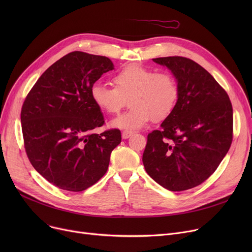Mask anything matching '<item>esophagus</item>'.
Returning <instances> with one entry per match:
<instances>
[{"label":"esophagus","mask_w":252,"mask_h":252,"mask_svg":"<svg viewBox=\"0 0 252 252\" xmlns=\"http://www.w3.org/2000/svg\"><path fill=\"white\" fill-rule=\"evenodd\" d=\"M131 135H133V131H130V130H124L123 134H122V137H123V139H128Z\"/></svg>","instance_id":"esophagus-1"}]
</instances>
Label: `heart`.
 I'll use <instances>...</instances> for the list:
<instances>
[{"label": "heart", "mask_w": 252, "mask_h": 252, "mask_svg": "<svg viewBox=\"0 0 252 252\" xmlns=\"http://www.w3.org/2000/svg\"><path fill=\"white\" fill-rule=\"evenodd\" d=\"M110 87L101 83L93 85L91 97L98 107L109 114L121 111L127 103L130 108L114 118L111 126L126 130L138 129L150 118L161 122L176 108L180 88L174 74L138 64H129L113 76Z\"/></svg>", "instance_id": "1"}]
</instances>
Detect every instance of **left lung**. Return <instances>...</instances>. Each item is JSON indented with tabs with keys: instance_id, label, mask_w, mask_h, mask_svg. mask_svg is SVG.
Here are the masks:
<instances>
[{
	"instance_id": "1",
	"label": "left lung",
	"mask_w": 252,
	"mask_h": 252,
	"mask_svg": "<svg viewBox=\"0 0 252 252\" xmlns=\"http://www.w3.org/2000/svg\"><path fill=\"white\" fill-rule=\"evenodd\" d=\"M171 70L180 88L176 108L148 134L143 153L147 174L169 191H185L213 175L233 140V108L227 92L195 61L153 59Z\"/></svg>"
}]
</instances>
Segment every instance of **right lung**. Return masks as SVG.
Wrapping results in <instances>:
<instances>
[{
    "label": "right lung",
    "mask_w": 252,
    "mask_h": 252,
    "mask_svg": "<svg viewBox=\"0 0 252 252\" xmlns=\"http://www.w3.org/2000/svg\"><path fill=\"white\" fill-rule=\"evenodd\" d=\"M112 69L107 57L71 52L50 66L23 102L26 155L37 173L59 189L79 192L96 184L122 142L117 128L94 133L105 121L91 89Z\"/></svg>",
    "instance_id": "add662e5"
}]
</instances>
